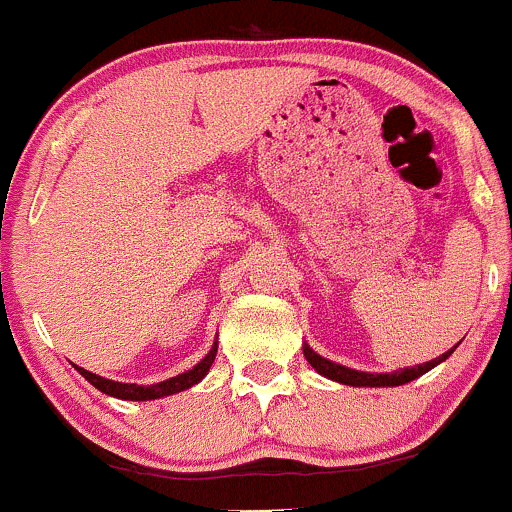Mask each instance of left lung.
I'll list each match as a JSON object with an SVG mask.
<instances>
[{
    "label": "left lung",
    "instance_id": "1",
    "mask_svg": "<svg viewBox=\"0 0 512 512\" xmlns=\"http://www.w3.org/2000/svg\"><path fill=\"white\" fill-rule=\"evenodd\" d=\"M454 347L452 350H447L445 355L430 359V362H423V364H418V367L401 369V372H391V374H367V372H357V369H347V367H342V364H335V362H330V359L316 355V352H313L308 345H303V357L308 359V364H311L318 374L328 376V379H333V381H340V384H347V386H401V384H408V381L418 379L420 374L430 372V369L437 367L440 362H445V359L454 352Z\"/></svg>",
    "mask_w": 512,
    "mask_h": 512
}]
</instances>
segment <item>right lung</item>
I'll use <instances>...</instances> for the list:
<instances>
[{
    "label": "right lung",
    "instance_id": "right-lung-1",
    "mask_svg": "<svg viewBox=\"0 0 512 512\" xmlns=\"http://www.w3.org/2000/svg\"><path fill=\"white\" fill-rule=\"evenodd\" d=\"M216 350H218V347L213 345L209 355L201 359V362L196 364L194 369H189V372L177 374V376H172V379L160 381V384H150V386L121 384V381L104 379V376H97V374L87 372V369H82V367H77V369H80V374L89 381V384L94 386V389L109 393V396L123 398V401H153V398H162V396H170V393L189 389V386H194L196 381L204 379L206 372H209V369H211L213 359H216Z\"/></svg>",
    "mask_w": 512,
    "mask_h": 512
}]
</instances>
